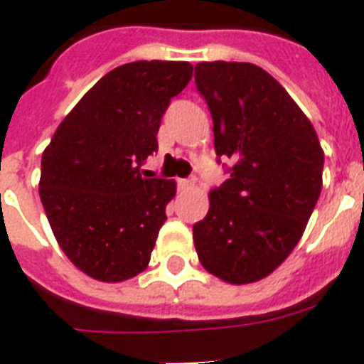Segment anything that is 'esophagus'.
<instances>
[{
	"instance_id": "obj_1",
	"label": "esophagus",
	"mask_w": 364,
	"mask_h": 364,
	"mask_svg": "<svg viewBox=\"0 0 364 364\" xmlns=\"http://www.w3.org/2000/svg\"><path fill=\"white\" fill-rule=\"evenodd\" d=\"M196 183V177H188V179H181L179 181V187L181 188H191Z\"/></svg>"
}]
</instances>
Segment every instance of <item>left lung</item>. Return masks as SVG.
<instances>
[{
	"mask_svg": "<svg viewBox=\"0 0 364 364\" xmlns=\"http://www.w3.org/2000/svg\"><path fill=\"white\" fill-rule=\"evenodd\" d=\"M194 82L213 119L217 162L230 173L193 227L205 270L223 282H259L302 238L321 194L323 149L279 82L249 62H202Z\"/></svg>",
	"mask_w": 364,
	"mask_h": 364,
	"instance_id": "left-lung-1",
	"label": "left lung"
}]
</instances>
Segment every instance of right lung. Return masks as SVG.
<instances>
[{"label":"right lung","instance_id":"1","mask_svg":"<svg viewBox=\"0 0 364 364\" xmlns=\"http://www.w3.org/2000/svg\"><path fill=\"white\" fill-rule=\"evenodd\" d=\"M193 77L188 62L139 60L104 75L54 132L39 196L68 259L100 282L147 268L176 181L143 177L162 115Z\"/></svg>","mask_w":364,"mask_h":364}]
</instances>
